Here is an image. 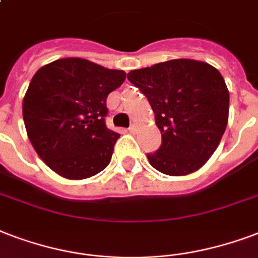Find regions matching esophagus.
Listing matches in <instances>:
<instances>
[{
    "instance_id": "esophagus-1",
    "label": "esophagus",
    "mask_w": 258,
    "mask_h": 258,
    "mask_svg": "<svg viewBox=\"0 0 258 258\" xmlns=\"http://www.w3.org/2000/svg\"><path fill=\"white\" fill-rule=\"evenodd\" d=\"M128 131L131 134H137L138 133V124H135V123H134V124H131V127L128 128Z\"/></svg>"
}]
</instances>
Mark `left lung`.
Here are the masks:
<instances>
[{
    "label": "left lung",
    "mask_w": 258,
    "mask_h": 258,
    "mask_svg": "<svg viewBox=\"0 0 258 258\" xmlns=\"http://www.w3.org/2000/svg\"><path fill=\"white\" fill-rule=\"evenodd\" d=\"M127 78L141 89L155 113L162 145L147 154L168 176L199 170L219 146L229 121V89L214 66L195 59H172L133 70Z\"/></svg>",
    "instance_id": "left-lung-1"
}]
</instances>
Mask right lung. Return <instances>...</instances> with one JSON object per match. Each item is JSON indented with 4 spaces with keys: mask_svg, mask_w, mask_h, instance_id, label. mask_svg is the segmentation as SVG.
<instances>
[{
    "mask_svg": "<svg viewBox=\"0 0 258 258\" xmlns=\"http://www.w3.org/2000/svg\"><path fill=\"white\" fill-rule=\"evenodd\" d=\"M124 80L123 70L82 58L56 59L35 73L23 117L33 149L51 170L84 180L107 168L120 135L105 125V103Z\"/></svg>",
    "mask_w": 258,
    "mask_h": 258,
    "instance_id": "obj_1",
    "label": "right lung"
}]
</instances>
